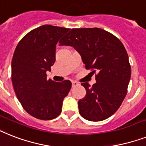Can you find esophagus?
<instances>
[{"label": "esophagus", "instance_id": "34e87169", "mask_svg": "<svg viewBox=\"0 0 146 146\" xmlns=\"http://www.w3.org/2000/svg\"><path fill=\"white\" fill-rule=\"evenodd\" d=\"M79 84L78 83V82H76L75 81H73L72 82V87H76V86H77V85H79Z\"/></svg>", "mask_w": 146, "mask_h": 146}]
</instances>
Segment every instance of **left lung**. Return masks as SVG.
<instances>
[{
	"label": "left lung",
	"mask_w": 146,
	"mask_h": 146,
	"mask_svg": "<svg viewBox=\"0 0 146 146\" xmlns=\"http://www.w3.org/2000/svg\"><path fill=\"white\" fill-rule=\"evenodd\" d=\"M59 43L73 46L85 68L97 73L92 86L82 83L86 95L78 102L79 114L91 121L110 118L122 104L131 79V65L122 42L110 32L93 28H73Z\"/></svg>",
	"instance_id": "left-lung-1"
}]
</instances>
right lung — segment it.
<instances>
[{
	"label": "right lung",
	"instance_id": "right-lung-1",
	"mask_svg": "<svg viewBox=\"0 0 146 146\" xmlns=\"http://www.w3.org/2000/svg\"><path fill=\"white\" fill-rule=\"evenodd\" d=\"M69 28L45 25L26 34L14 52L12 60V82L22 107L31 115L52 120L61 112L63 100L71 82H56L47 79L55 61L56 44Z\"/></svg>",
	"mask_w": 146,
	"mask_h": 146
}]
</instances>
